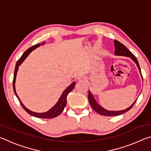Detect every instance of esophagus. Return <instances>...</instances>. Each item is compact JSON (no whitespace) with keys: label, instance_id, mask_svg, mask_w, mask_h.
<instances>
[{"label":"esophagus","instance_id":"34e87169","mask_svg":"<svg viewBox=\"0 0 151 151\" xmlns=\"http://www.w3.org/2000/svg\"><path fill=\"white\" fill-rule=\"evenodd\" d=\"M78 81H85L86 79L84 78V77H80V78H78Z\"/></svg>","mask_w":151,"mask_h":151}]
</instances>
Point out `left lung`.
Instances as JSON below:
<instances>
[{
  "label": "left lung",
  "mask_w": 151,
  "mask_h": 151,
  "mask_svg": "<svg viewBox=\"0 0 151 151\" xmlns=\"http://www.w3.org/2000/svg\"><path fill=\"white\" fill-rule=\"evenodd\" d=\"M114 47H115V51H114L115 55L131 57L132 59L134 60V62L137 64L138 68H139L140 73V74H141V71H140L139 64V62H138L136 57H135V56L132 54L131 51H130L129 50H128V48L125 47L124 45H123L122 43L119 42L118 40H114ZM141 75H142V74H141ZM88 98L89 103H90V104L91 105L92 108H93L94 111L97 112V113L101 114V115L107 116H113L120 115V114H123V113H124V112L129 111V110L131 109L132 106H133L134 103H136V101L137 100H137L134 102V103L127 109L122 110V111H106V110L103 109V107H101V106H99V104L96 103V102L95 101V100H94V97L93 95H92V94L91 93L90 91H88Z\"/></svg>",
  "instance_id": "left-lung-1"
}]
</instances>
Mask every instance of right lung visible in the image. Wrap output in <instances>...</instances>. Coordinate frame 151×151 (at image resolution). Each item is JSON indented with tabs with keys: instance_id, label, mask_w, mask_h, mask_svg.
<instances>
[{
	"instance_id": "right-lung-1",
	"label": "right lung",
	"mask_w": 151,
	"mask_h": 151,
	"mask_svg": "<svg viewBox=\"0 0 151 151\" xmlns=\"http://www.w3.org/2000/svg\"><path fill=\"white\" fill-rule=\"evenodd\" d=\"M44 43H45V42H43L41 45H43ZM40 45L39 43V44H37L34 46H32V47H30L29 49H27L26 51H25V52L23 53V55H22V57H20L19 60H18V61L17 62V64H16V66H15V69H14V78H13V81H12V86H13V89H14L15 95L17 96V99H19L20 104H21L22 107L24 109L25 111L28 112V113L30 114V115L35 116V117H37V118L52 119V118H55V117H56V116H57L58 115H59L61 112L63 111V110H64V109H65V107L66 104V97H67L68 93H69L74 88V87H75V82L73 83L69 86H68V87L66 88V90L64 91L63 93L62 94V95H61V96L60 97L59 100H58V101L57 102V103L56 104L52 109H50L48 111L46 112H42V113H38V112H32L28 109L27 107H25L24 106V104L22 103V102L20 101V100L19 98V96H18L17 94L16 93V90H15L14 83H15V80H16L17 73L18 71V69H19V66L21 65V63L23 62L25 58L27 57V56L29 55V53H30V52H31L32 50L35 49V48H37L38 47H39Z\"/></svg>"
}]
</instances>
